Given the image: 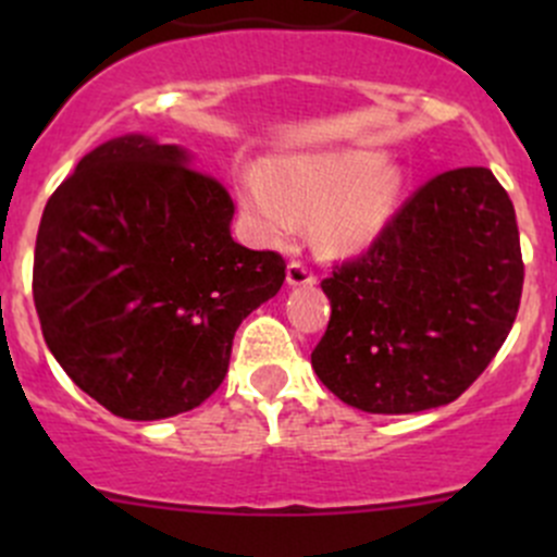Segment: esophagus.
Here are the masks:
<instances>
[{
	"label": "esophagus",
	"mask_w": 557,
	"mask_h": 557,
	"mask_svg": "<svg viewBox=\"0 0 557 557\" xmlns=\"http://www.w3.org/2000/svg\"><path fill=\"white\" fill-rule=\"evenodd\" d=\"M314 283H318V274H314L307 263L301 261L288 263V285H314Z\"/></svg>",
	"instance_id": "esophagus-1"
}]
</instances>
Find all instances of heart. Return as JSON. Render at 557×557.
I'll return each mask as SVG.
<instances>
[{
    "mask_svg": "<svg viewBox=\"0 0 557 557\" xmlns=\"http://www.w3.org/2000/svg\"><path fill=\"white\" fill-rule=\"evenodd\" d=\"M401 177L374 150H331L277 161L269 172L239 177V201L258 237L285 245L299 218L320 215V243L331 250H361L393 215Z\"/></svg>",
    "mask_w": 557,
    "mask_h": 557,
    "instance_id": "heart-1",
    "label": "heart"
}]
</instances>
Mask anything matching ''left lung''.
Segmentation results:
<instances>
[{"mask_svg": "<svg viewBox=\"0 0 557 557\" xmlns=\"http://www.w3.org/2000/svg\"><path fill=\"white\" fill-rule=\"evenodd\" d=\"M522 277L515 207L493 172L436 174L320 283L331 320L312 350L314 374L363 412L450 404L502 350Z\"/></svg>", "mask_w": 557, "mask_h": 557, "instance_id": "left-lung-1", "label": "left lung"}]
</instances>
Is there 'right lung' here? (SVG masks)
<instances>
[{"mask_svg":"<svg viewBox=\"0 0 557 557\" xmlns=\"http://www.w3.org/2000/svg\"><path fill=\"white\" fill-rule=\"evenodd\" d=\"M232 218L212 174L139 134L91 150L45 205L32 274L42 336L117 418L207 401L239 323L283 285L285 258L234 243Z\"/></svg>","mask_w":557,"mask_h":557,"instance_id":"add662e5","label":"right lung"}]
</instances>
